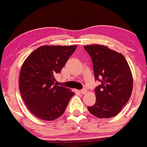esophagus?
Returning <instances> with one entry per match:
<instances>
[{"label": "esophagus", "instance_id": "34e87169", "mask_svg": "<svg viewBox=\"0 0 147 147\" xmlns=\"http://www.w3.org/2000/svg\"><path fill=\"white\" fill-rule=\"evenodd\" d=\"M80 92L82 94H86V92H87V89H86V88H83V89H82V90H80Z\"/></svg>", "mask_w": 147, "mask_h": 147}]
</instances>
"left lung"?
Masks as SVG:
<instances>
[{"mask_svg":"<svg viewBox=\"0 0 147 147\" xmlns=\"http://www.w3.org/2000/svg\"><path fill=\"white\" fill-rule=\"evenodd\" d=\"M91 57L95 80L100 82L95 88L96 100L89 112L98 118H110L121 111L133 90L130 67L122 53L105 46H83Z\"/></svg>","mask_w":147,"mask_h":147,"instance_id":"8db88e82","label":"left lung"}]
</instances>
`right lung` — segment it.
I'll use <instances>...</instances> for the list:
<instances>
[{"label": "right lung", "mask_w": 147, "mask_h": 147, "mask_svg": "<svg viewBox=\"0 0 147 147\" xmlns=\"http://www.w3.org/2000/svg\"><path fill=\"white\" fill-rule=\"evenodd\" d=\"M77 46H42L29 55L22 66L20 90L24 104L38 118L51 121L64 112L75 95L69 88L54 85Z\"/></svg>", "instance_id": "add662e5"}]
</instances>
